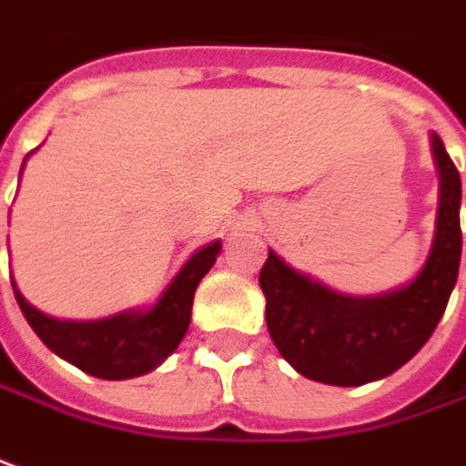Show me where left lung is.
<instances>
[{
    "instance_id": "obj_1",
    "label": "left lung",
    "mask_w": 466,
    "mask_h": 466,
    "mask_svg": "<svg viewBox=\"0 0 466 466\" xmlns=\"http://www.w3.org/2000/svg\"><path fill=\"white\" fill-rule=\"evenodd\" d=\"M439 170L433 243L420 272L379 296H348L293 269L269 248L259 272L267 329L300 376L331 386H363L402 368L431 339L446 311L461 259V178L436 132Z\"/></svg>"
}]
</instances>
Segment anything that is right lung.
<instances>
[{"label": "right lung", "instance_id": "obj_1", "mask_svg": "<svg viewBox=\"0 0 466 466\" xmlns=\"http://www.w3.org/2000/svg\"><path fill=\"white\" fill-rule=\"evenodd\" d=\"M220 248H223L220 241H209L202 248H197L163 288V293L153 306L127 309L93 321L54 319L30 306L25 296L17 290L15 279L12 288L27 324L41 337L46 348L96 379L124 381L155 370L181 345L191 324L194 293L220 257Z\"/></svg>", "mask_w": 466, "mask_h": 466}]
</instances>
